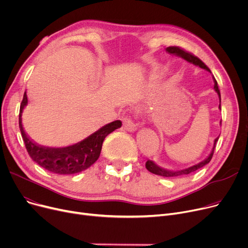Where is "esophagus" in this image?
<instances>
[{
  "label": "esophagus",
  "mask_w": 248,
  "mask_h": 248,
  "mask_svg": "<svg viewBox=\"0 0 248 248\" xmlns=\"http://www.w3.org/2000/svg\"><path fill=\"white\" fill-rule=\"evenodd\" d=\"M124 126L126 129L127 132H136L137 128H138V124L137 123L132 119L131 116H126L124 119Z\"/></svg>",
  "instance_id": "34e87169"
}]
</instances>
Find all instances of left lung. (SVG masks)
<instances>
[{
	"instance_id": "obj_1",
	"label": "left lung",
	"mask_w": 248,
	"mask_h": 248,
	"mask_svg": "<svg viewBox=\"0 0 248 248\" xmlns=\"http://www.w3.org/2000/svg\"><path fill=\"white\" fill-rule=\"evenodd\" d=\"M166 51L168 52L169 54H172V55H175V56H179L181 58H183L184 60L188 61L189 63H192L194 64L195 66H199L200 68H203L207 71H210V69L208 68L206 65L195 55L189 53V52L181 49L179 47H176V46H171V47H167L166 48ZM213 81H214V90L218 94V97H219V100H220V104H219V109L221 110V95H220V90L218 88V84H217V81L213 76ZM220 125H221V121H220ZM219 139V136L214 140V145H213V148L210 152V154L208 155V157L206 159H204L203 161L195 164L191 167H188V168H184V169H180V170H168V169H164L160 166H158L157 164H155L154 161H151V160H148L147 163H146V168L147 170L150 171L151 173L153 174H155V175H159V176H163V177H179V176H183V175H187V174H190L192 172H195L196 170H198V169L204 167L205 165H207L208 163H209L212 159V155L214 154V150H215V146H216V142Z\"/></svg>"
}]
</instances>
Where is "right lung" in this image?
Listing matches in <instances>:
<instances>
[{
	"instance_id": "1",
	"label": "right lung",
	"mask_w": 248,
	"mask_h": 248,
	"mask_svg": "<svg viewBox=\"0 0 248 248\" xmlns=\"http://www.w3.org/2000/svg\"><path fill=\"white\" fill-rule=\"evenodd\" d=\"M27 103L28 98L25 93L19 114V127L25 147L35 163L54 174L71 175L86 170L97 161L106 137L122 126L121 121H114L103 125L96 132L74 145L63 148L43 147L37 145L25 134L22 125V112Z\"/></svg>"
}]
</instances>
